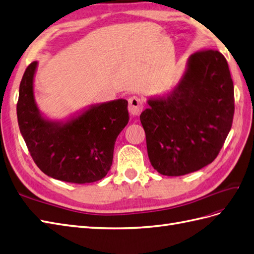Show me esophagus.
<instances>
[{"instance_id":"esophagus-1","label":"esophagus","mask_w":254,"mask_h":254,"mask_svg":"<svg viewBox=\"0 0 254 254\" xmlns=\"http://www.w3.org/2000/svg\"><path fill=\"white\" fill-rule=\"evenodd\" d=\"M144 108V102L138 96H132L128 99V112L131 116H139Z\"/></svg>"}]
</instances>
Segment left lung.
Wrapping results in <instances>:
<instances>
[{
    "label": "left lung",
    "instance_id": "left-lung-1",
    "mask_svg": "<svg viewBox=\"0 0 254 254\" xmlns=\"http://www.w3.org/2000/svg\"><path fill=\"white\" fill-rule=\"evenodd\" d=\"M147 103L139 118L154 170L183 176L210 164L230 133L235 109L225 58L214 50L191 55L171 92Z\"/></svg>",
    "mask_w": 254,
    "mask_h": 254
}]
</instances>
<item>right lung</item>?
<instances>
[{
	"label": "right lung",
	"instance_id": "right-lung-1",
	"mask_svg": "<svg viewBox=\"0 0 254 254\" xmlns=\"http://www.w3.org/2000/svg\"><path fill=\"white\" fill-rule=\"evenodd\" d=\"M38 62L25 69L19 87L17 118L32 159L47 176L65 183L90 184L107 175L115 142L128 122L127 101L89 105L63 120L43 115L34 95Z\"/></svg>",
	"mask_w": 254,
	"mask_h": 254
}]
</instances>
